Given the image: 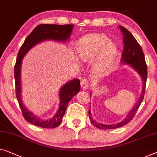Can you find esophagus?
I'll use <instances>...</instances> for the list:
<instances>
[{
  "instance_id": "34e87169",
  "label": "esophagus",
  "mask_w": 157,
  "mask_h": 157,
  "mask_svg": "<svg viewBox=\"0 0 157 157\" xmlns=\"http://www.w3.org/2000/svg\"><path fill=\"white\" fill-rule=\"evenodd\" d=\"M81 87L82 89H83V90H86V89L88 88V87H89L88 81L86 78L82 79V80L81 81Z\"/></svg>"
}]
</instances>
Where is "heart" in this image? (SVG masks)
<instances>
[{
	"label": "heart",
	"mask_w": 157,
	"mask_h": 157,
	"mask_svg": "<svg viewBox=\"0 0 157 157\" xmlns=\"http://www.w3.org/2000/svg\"><path fill=\"white\" fill-rule=\"evenodd\" d=\"M105 33H92L84 36L76 43V56L83 62L95 59V71L100 75L109 72L118 54V48L114 43L109 41Z\"/></svg>",
	"instance_id": "heart-1"
}]
</instances>
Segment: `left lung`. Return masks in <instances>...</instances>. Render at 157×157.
Here are the masks:
<instances>
[{"mask_svg":"<svg viewBox=\"0 0 157 157\" xmlns=\"http://www.w3.org/2000/svg\"><path fill=\"white\" fill-rule=\"evenodd\" d=\"M119 29L121 31L123 35H124V51L122 52L121 55V61L124 63L129 64L133 67L137 71L140 76L142 77L143 81V91H142L140 98L139 100L137 101L136 105L135 106L129 114H128L123 121L117 124H112V125H104L100 123H97L95 121L93 120L92 116H91L90 111H88L89 117H90V120L91 123L93 125L98 128L101 129H114L117 128H120L124 126V125L131 121L133 119L135 115H136V112L138 108L140 106L142 102H143L144 93H145V88H146V82H147V64L145 62V57H144V52L143 51V49L140 45L136 40V38H134L133 36L130 31L126 29L124 26H120Z\"/></svg>","mask_w":157,"mask_h":157,"instance_id":"8db88e82","label":"left lung"}]
</instances>
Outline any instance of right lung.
Instances as JSON below:
<instances>
[{"label":"right lung","instance_id":"obj_1","mask_svg":"<svg viewBox=\"0 0 157 157\" xmlns=\"http://www.w3.org/2000/svg\"><path fill=\"white\" fill-rule=\"evenodd\" d=\"M73 25H46L41 24L38 25L32 31L27 38H26L25 42L21 45L19 50L17 57L16 63L14 65V80H15V92L16 97L17 99L19 105L22 112V115L26 121L30 124L43 128H53L61 124L62 118L67 110L68 103L71 99L76 95L81 90L80 80L74 79L69 81L62 87L60 90L59 98L60 105L59 110L52 119L49 120H43L37 117H36L32 113L29 112L23 106L22 101L21 99V83H20V69L21 59L26 54L33 45L37 44L38 43L43 41L44 40L52 39L55 40H60L65 41L69 38Z\"/></svg>","mask_w":157,"mask_h":157}]
</instances>
